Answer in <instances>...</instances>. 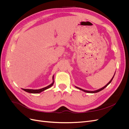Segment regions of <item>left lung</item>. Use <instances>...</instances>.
Wrapping results in <instances>:
<instances>
[{"label":"left lung","instance_id":"8db88e82","mask_svg":"<svg viewBox=\"0 0 129 129\" xmlns=\"http://www.w3.org/2000/svg\"><path fill=\"white\" fill-rule=\"evenodd\" d=\"M114 76H115V75H114V76H113V77L112 78L111 80L110 81H109V82L107 85H105L104 87H103V88H101V89H99V90H95V91H88V90H83V89H81V88H78V87H76V88H77V89H80V90H82V91H84V92H88V93H96V92H99V91H101V90H102L103 89H104L105 87H107L108 86V85L111 82V81H112V79H113V78H114Z\"/></svg>","mask_w":129,"mask_h":129}]
</instances>
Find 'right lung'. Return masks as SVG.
Masks as SVG:
<instances>
[{"instance_id": "1", "label": "right lung", "mask_w": 129, "mask_h": 129, "mask_svg": "<svg viewBox=\"0 0 129 129\" xmlns=\"http://www.w3.org/2000/svg\"><path fill=\"white\" fill-rule=\"evenodd\" d=\"M53 79L54 80V77L53 76ZM54 84V81L53 82L50 84V85H49L48 86L46 87H45L44 88H42V89H37V90H34V89H22L23 90H24V91L27 92H29V93H40L43 91L47 89L48 88H49L50 87H51L52 85H53Z\"/></svg>"}]
</instances>
